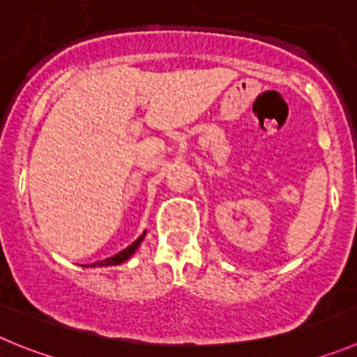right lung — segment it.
I'll list each match as a JSON object with an SVG mask.
<instances>
[{
    "instance_id": "1",
    "label": "right lung",
    "mask_w": 357,
    "mask_h": 357,
    "mask_svg": "<svg viewBox=\"0 0 357 357\" xmlns=\"http://www.w3.org/2000/svg\"><path fill=\"white\" fill-rule=\"evenodd\" d=\"M144 236H146V232L142 236H139V238L135 239V241H133L132 245L126 246L125 250H121L119 254L112 255V257L105 259V261L95 262V264H91V266H116V264H121V262H125L126 259H130V255H132L133 252H135V250L139 248V245H141V241H142V239H144Z\"/></svg>"
}]
</instances>
